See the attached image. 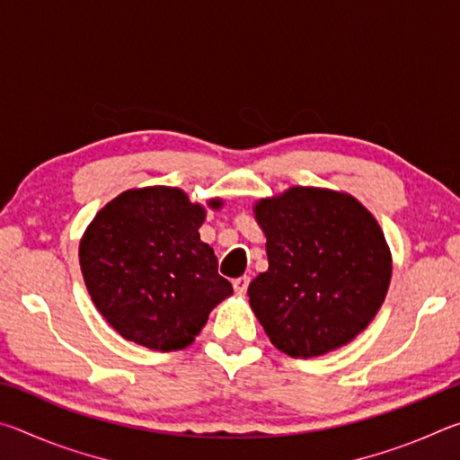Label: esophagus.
<instances>
[{
    "mask_svg": "<svg viewBox=\"0 0 460 460\" xmlns=\"http://www.w3.org/2000/svg\"><path fill=\"white\" fill-rule=\"evenodd\" d=\"M233 288H235L237 294H245L247 288H249V276H241L237 278L235 282H233Z\"/></svg>",
    "mask_w": 460,
    "mask_h": 460,
    "instance_id": "1",
    "label": "esophagus"
}]
</instances>
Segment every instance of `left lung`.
<instances>
[{"instance_id": "obj_1", "label": "left lung", "mask_w": 460, "mask_h": 460, "mask_svg": "<svg viewBox=\"0 0 460 460\" xmlns=\"http://www.w3.org/2000/svg\"><path fill=\"white\" fill-rule=\"evenodd\" d=\"M270 268L249 305L271 345L316 357L353 341L385 300L392 258L377 221L342 192L294 186L255 205Z\"/></svg>"}]
</instances>
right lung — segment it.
<instances>
[{
    "mask_svg": "<svg viewBox=\"0 0 460 460\" xmlns=\"http://www.w3.org/2000/svg\"><path fill=\"white\" fill-rule=\"evenodd\" d=\"M213 208L221 200H211ZM205 208L178 189L121 192L84 231L79 258L91 300L123 339L154 351L190 345L233 294L202 243Z\"/></svg>",
    "mask_w": 460,
    "mask_h": 460,
    "instance_id": "add662e5",
    "label": "right lung"
}]
</instances>
